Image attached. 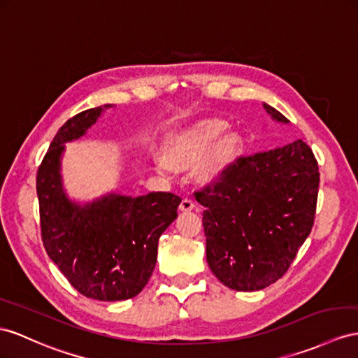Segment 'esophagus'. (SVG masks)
Listing matches in <instances>:
<instances>
[{"instance_id":"obj_1","label":"esophagus","mask_w":358,"mask_h":358,"mask_svg":"<svg viewBox=\"0 0 358 358\" xmlns=\"http://www.w3.org/2000/svg\"><path fill=\"white\" fill-rule=\"evenodd\" d=\"M196 206H195V203L192 199H189V198H185L181 201V204H180V210L181 212H190V210H194Z\"/></svg>"}]
</instances>
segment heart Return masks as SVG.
<instances>
[{
    "mask_svg": "<svg viewBox=\"0 0 358 358\" xmlns=\"http://www.w3.org/2000/svg\"><path fill=\"white\" fill-rule=\"evenodd\" d=\"M227 128L222 119H206L181 131L166 146L164 157L157 160L159 169H190L207 155L198 168V178L206 185L222 180L239 160L243 148L241 134L225 133Z\"/></svg>",
    "mask_w": 358,
    "mask_h": 358,
    "instance_id": "obj_1",
    "label": "heart"
}]
</instances>
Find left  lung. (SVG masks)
<instances>
[{
    "label": "left lung",
    "instance_id": "left-lung-1",
    "mask_svg": "<svg viewBox=\"0 0 358 358\" xmlns=\"http://www.w3.org/2000/svg\"><path fill=\"white\" fill-rule=\"evenodd\" d=\"M273 121L289 124L263 103ZM319 168L301 139L239 157L212 186L195 192L206 210L207 263L227 287L254 292L287 272L315 222Z\"/></svg>",
    "mask_w": 358,
    "mask_h": 358
}]
</instances>
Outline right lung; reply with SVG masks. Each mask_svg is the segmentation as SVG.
<instances>
[{
	"label": "right lung",
	"mask_w": 358,
	"mask_h": 358,
	"mask_svg": "<svg viewBox=\"0 0 358 358\" xmlns=\"http://www.w3.org/2000/svg\"><path fill=\"white\" fill-rule=\"evenodd\" d=\"M110 107L85 110L65 122L41 163L36 190L45 251L72 287L92 299L124 301L148 282L159 239L177 219L181 198L169 192H110L83 204L69 199L60 173L65 143L85 136Z\"/></svg>",
	"instance_id": "1"
}]
</instances>
